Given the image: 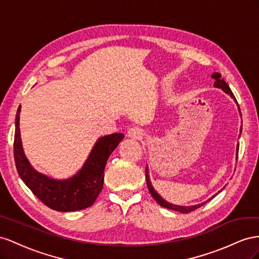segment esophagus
Listing matches in <instances>:
<instances>
[{
    "mask_svg": "<svg viewBox=\"0 0 259 259\" xmlns=\"http://www.w3.org/2000/svg\"><path fill=\"white\" fill-rule=\"evenodd\" d=\"M128 136L130 138H134V139H141L143 137V132L140 128L134 127L128 131Z\"/></svg>",
    "mask_w": 259,
    "mask_h": 259,
    "instance_id": "obj_1",
    "label": "esophagus"
}]
</instances>
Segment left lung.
<instances>
[{
	"label": "left lung",
	"mask_w": 259,
	"mask_h": 259,
	"mask_svg": "<svg viewBox=\"0 0 259 259\" xmlns=\"http://www.w3.org/2000/svg\"><path fill=\"white\" fill-rule=\"evenodd\" d=\"M211 78L216 80V81H215V87H216V88L223 89V90H224L226 93L230 94L231 98L236 102L235 97H234L232 91H231V89L229 88V85L227 84L226 81H225L223 78H221V75H219V73L216 72V73H213V75L211 76ZM236 104H238V102H236ZM238 106H239V105H238ZM239 112H240V114H241L240 107H239ZM236 152H238V154H239V145H238V150H236ZM146 184H147V188H149L150 193L152 194V196H153V198L155 199V201H156L160 206H162V207H166V208H168V209H172V210H176V211H180V212H183V213H188V212H191V211H193V210L199 208L202 205L205 204V203H203V204H198V205H194V206H177V205H174V204H170V203L166 202L165 199H162V198L157 194V192L153 189L152 184H151V182H150V179H149V172H147V167H146ZM212 197H213V196H212Z\"/></svg>",
	"instance_id": "obj_1"
}]
</instances>
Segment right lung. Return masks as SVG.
<instances>
[{
    "mask_svg": "<svg viewBox=\"0 0 259 259\" xmlns=\"http://www.w3.org/2000/svg\"><path fill=\"white\" fill-rule=\"evenodd\" d=\"M20 106L15 121L14 158L18 175L32 193L48 207L57 211H75L91 206L104 183V169L109 155L124 138L113 134L99 139L82 169L70 179L54 180L35 171L26 158L20 141Z\"/></svg>",
    "mask_w": 259,
    "mask_h": 259,
    "instance_id": "1",
    "label": "right lung"
}]
</instances>
